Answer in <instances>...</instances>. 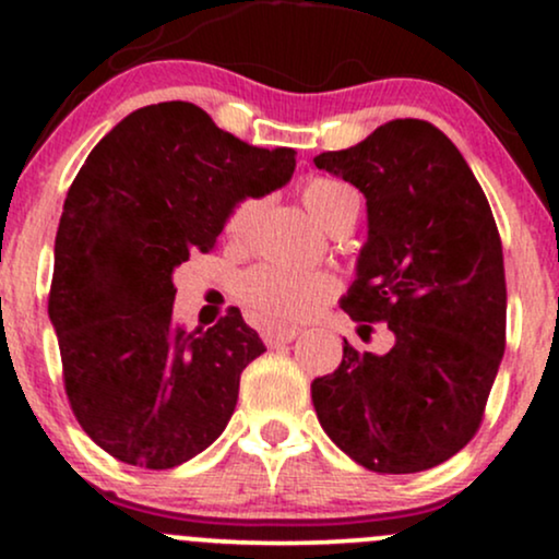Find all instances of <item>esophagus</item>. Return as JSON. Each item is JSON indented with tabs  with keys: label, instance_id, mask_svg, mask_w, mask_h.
I'll use <instances>...</instances> for the list:
<instances>
[{
	"label": "esophagus",
	"instance_id": "34e87169",
	"mask_svg": "<svg viewBox=\"0 0 559 559\" xmlns=\"http://www.w3.org/2000/svg\"><path fill=\"white\" fill-rule=\"evenodd\" d=\"M299 336L297 329H265L262 331V342L267 346H278V344H288Z\"/></svg>",
	"mask_w": 559,
	"mask_h": 559
}]
</instances>
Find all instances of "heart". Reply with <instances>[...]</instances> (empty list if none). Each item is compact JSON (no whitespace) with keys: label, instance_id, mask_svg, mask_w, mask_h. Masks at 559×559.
Wrapping results in <instances>:
<instances>
[{"label":"heart","instance_id":"b5f03b06","mask_svg":"<svg viewBox=\"0 0 559 559\" xmlns=\"http://www.w3.org/2000/svg\"><path fill=\"white\" fill-rule=\"evenodd\" d=\"M301 202L310 215L329 230L346 215L360 213V194L349 183L336 178H310L301 186ZM262 197H243L230 207L226 230L230 239H243L258 221ZM336 278L329 273H301L281 265H260L243 273L239 281V299L260 320L267 323H301L312 318L336 294Z\"/></svg>","mask_w":559,"mask_h":559}]
</instances>
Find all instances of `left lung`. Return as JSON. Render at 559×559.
<instances>
[{
	"instance_id": "8db88e82",
	"label": "left lung",
	"mask_w": 559,
	"mask_h": 559,
	"mask_svg": "<svg viewBox=\"0 0 559 559\" xmlns=\"http://www.w3.org/2000/svg\"><path fill=\"white\" fill-rule=\"evenodd\" d=\"M320 170L362 191L368 241L342 297L362 323H386V355L344 338L342 365L312 381L323 431L373 473H420L473 439L504 355L507 288L497 223L465 157L439 128L404 118Z\"/></svg>"
}]
</instances>
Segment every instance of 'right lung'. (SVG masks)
Wrapping results in <instances>:
<instances>
[{
	"mask_svg": "<svg viewBox=\"0 0 559 559\" xmlns=\"http://www.w3.org/2000/svg\"><path fill=\"white\" fill-rule=\"evenodd\" d=\"M294 157L236 139L191 102H159L120 120L75 176L49 320L75 420L120 463L168 471L226 431L265 344L236 307L213 329H181L173 273L215 247L239 199L292 181Z\"/></svg>",
	"mask_w": 559,
	"mask_h": 559,
	"instance_id": "obj_1",
	"label": "right lung"
}]
</instances>
